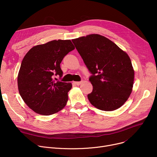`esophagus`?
<instances>
[{"instance_id": "obj_1", "label": "esophagus", "mask_w": 157, "mask_h": 157, "mask_svg": "<svg viewBox=\"0 0 157 157\" xmlns=\"http://www.w3.org/2000/svg\"><path fill=\"white\" fill-rule=\"evenodd\" d=\"M74 83L76 85H79L82 83V81H74Z\"/></svg>"}]
</instances>
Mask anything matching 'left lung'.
<instances>
[{"instance_id":"left-lung-1","label":"left lung","mask_w":157,"mask_h":157,"mask_svg":"<svg viewBox=\"0 0 157 157\" xmlns=\"http://www.w3.org/2000/svg\"><path fill=\"white\" fill-rule=\"evenodd\" d=\"M89 71L93 86L88 98L96 108H120L132 91L134 71L130 57L109 39L90 34L72 40Z\"/></svg>"}]
</instances>
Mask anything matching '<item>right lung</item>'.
I'll return each mask as SVG.
<instances>
[{"label": "right lung", "instance_id": "obj_1", "mask_svg": "<svg viewBox=\"0 0 157 157\" xmlns=\"http://www.w3.org/2000/svg\"><path fill=\"white\" fill-rule=\"evenodd\" d=\"M74 48L71 40H53L34 46L24 56L18 75V91L35 113L48 116L67 104L72 84L55 81L53 76H62L60 63Z\"/></svg>", "mask_w": 157, "mask_h": 157}]
</instances>
